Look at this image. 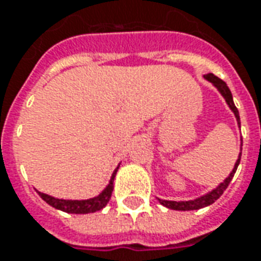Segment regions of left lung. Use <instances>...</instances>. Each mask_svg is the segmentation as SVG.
<instances>
[{"mask_svg":"<svg viewBox=\"0 0 261 261\" xmlns=\"http://www.w3.org/2000/svg\"><path fill=\"white\" fill-rule=\"evenodd\" d=\"M204 79L208 80L211 85L216 87L217 90L220 92V94L223 96L225 99V103L228 105V108L231 109V112L234 113V116L237 119V123H239V127H240V115H239V110L236 108V105L232 102V94L230 92V89H228V86L225 82H223L221 79H218L217 76H214L213 73H208V74H204ZM240 146H243V141H241ZM240 159H241V152L239 153V158L236 161V164H234V168H232V171L230 172V175L225 178L223 182L220 184V185H217L214 190H211L210 192H207L205 195H201L198 198H195V200H190V201H169V200H161L158 198V201L164 205V207L171 208V210H176V211H191V210H200V208L208 207V205H211L213 202H216L221 195H223V192L227 190V187H228V184L232 179V176L236 174V171H237V167H239V164H240Z\"/></svg>","mask_w":261,"mask_h":261,"instance_id":"1","label":"left lung"}]
</instances>
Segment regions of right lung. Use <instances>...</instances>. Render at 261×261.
I'll use <instances>...</instances> for the list:
<instances>
[{"instance_id":"1","label":"right lung","mask_w":261,"mask_h":261,"mask_svg":"<svg viewBox=\"0 0 261 261\" xmlns=\"http://www.w3.org/2000/svg\"><path fill=\"white\" fill-rule=\"evenodd\" d=\"M119 165L116 169L113 171V174L110 176L109 184L106 185V188L103 190L99 195H96L93 198H89V200H63V198H56L51 197L48 194L44 192H38V195L43 198V200L51 205L56 210H60L64 213H69V214H89V213H96V211H100L102 208H105L109 202L110 197H112V191H113V181H115V176L118 172Z\"/></svg>"}]
</instances>
